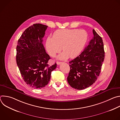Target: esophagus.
Here are the masks:
<instances>
[{"label": "esophagus", "mask_w": 120, "mask_h": 120, "mask_svg": "<svg viewBox=\"0 0 120 120\" xmlns=\"http://www.w3.org/2000/svg\"><path fill=\"white\" fill-rule=\"evenodd\" d=\"M62 63V62H58V61L56 62V64H58V65L61 64Z\"/></svg>", "instance_id": "34e87169"}]
</instances>
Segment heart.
<instances>
[{
	"mask_svg": "<svg viewBox=\"0 0 120 120\" xmlns=\"http://www.w3.org/2000/svg\"><path fill=\"white\" fill-rule=\"evenodd\" d=\"M87 32L84 30L62 29L55 31L52 38L48 37L45 42L46 49L51 56L62 50L63 52L58 56L61 60L77 57L82 52L87 40Z\"/></svg>",
	"mask_w": 120,
	"mask_h": 120,
	"instance_id": "1",
	"label": "heart"
}]
</instances>
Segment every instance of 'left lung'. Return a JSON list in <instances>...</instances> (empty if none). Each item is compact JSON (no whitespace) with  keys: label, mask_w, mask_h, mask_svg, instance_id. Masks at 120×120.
<instances>
[{"label":"left lung","mask_w":120,"mask_h":120,"mask_svg":"<svg viewBox=\"0 0 120 120\" xmlns=\"http://www.w3.org/2000/svg\"><path fill=\"white\" fill-rule=\"evenodd\" d=\"M94 36L82 53L69 62L70 70L67 80L70 86L82 90L92 85L100 74L105 59L101 38L93 29Z\"/></svg>","instance_id":"obj_1"}]
</instances>
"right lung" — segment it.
Here are the masks:
<instances>
[{
    "label": "right lung",
    "instance_id": "add662e5",
    "mask_svg": "<svg viewBox=\"0 0 120 120\" xmlns=\"http://www.w3.org/2000/svg\"><path fill=\"white\" fill-rule=\"evenodd\" d=\"M47 26L35 24L26 28L18 40L16 61L20 74L29 86L41 89L48 83L51 74L56 67L47 64L50 59L43 45Z\"/></svg>",
    "mask_w": 120,
    "mask_h": 120
}]
</instances>
